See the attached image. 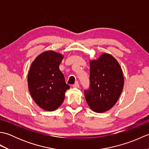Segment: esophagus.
<instances>
[{
    "instance_id": "34e87169",
    "label": "esophagus",
    "mask_w": 149,
    "mask_h": 149,
    "mask_svg": "<svg viewBox=\"0 0 149 149\" xmlns=\"http://www.w3.org/2000/svg\"><path fill=\"white\" fill-rule=\"evenodd\" d=\"M73 88H79V84L78 83V82H76L74 84H73Z\"/></svg>"
}]
</instances>
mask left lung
<instances>
[{"label": "left lung", "instance_id": "1", "mask_svg": "<svg viewBox=\"0 0 149 149\" xmlns=\"http://www.w3.org/2000/svg\"><path fill=\"white\" fill-rule=\"evenodd\" d=\"M90 87L84 96L90 108L103 113L115 105L122 93L124 79L116 59L109 54H103L90 61Z\"/></svg>", "mask_w": 149, "mask_h": 149}]
</instances>
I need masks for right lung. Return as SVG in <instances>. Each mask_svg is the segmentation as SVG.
<instances>
[{
	"label": "right lung",
	"mask_w": 149,
	"mask_h": 149,
	"mask_svg": "<svg viewBox=\"0 0 149 149\" xmlns=\"http://www.w3.org/2000/svg\"><path fill=\"white\" fill-rule=\"evenodd\" d=\"M63 56L52 50L41 54L31 64L27 82L35 102L44 110L52 111L61 105L70 86L65 83L59 66Z\"/></svg>",
	"instance_id": "1"
}]
</instances>
